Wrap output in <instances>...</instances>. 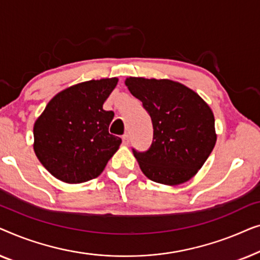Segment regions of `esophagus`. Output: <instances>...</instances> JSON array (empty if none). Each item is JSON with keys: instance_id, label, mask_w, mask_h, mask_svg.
Segmentation results:
<instances>
[{"instance_id": "1", "label": "esophagus", "mask_w": 260, "mask_h": 260, "mask_svg": "<svg viewBox=\"0 0 260 260\" xmlns=\"http://www.w3.org/2000/svg\"><path fill=\"white\" fill-rule=\"evenodd\" d=\"M122 141H123V144H124V145H129V142H130L129 135H127V134L124 135V136L122 137Z\"/></svg>"}]
</instances>
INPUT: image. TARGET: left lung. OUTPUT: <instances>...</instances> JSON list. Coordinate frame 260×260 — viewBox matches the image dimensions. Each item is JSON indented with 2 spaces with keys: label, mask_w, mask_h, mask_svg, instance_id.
<instances>
[{
  "label": "left lung",
  "mask_w": 260,
  "mask_h": 260,
  "mask_svg": "<svg viewBox=\"0 0 260 260\" xmlns=\"http://www.w3.org/2000/svg\"><path fill=\"white\" fill-rule=\"evenodd\" d=\"M125 85L151 117L149 150L133 149L140 168L154 182L177 186L197 175L216 142L209 105L186 85L170 79L129 77Z\"/></svg>",
  "instance_id": "left-lung-1"
}]
</instances>
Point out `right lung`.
Wrapping results in <instances>:
<instances>
[{"label":"right lung","mask_w":260,"mask_h":260,"mask_svg":"<svg viewBox=\"0 0 260 260\" xmlns=\"http://www.w3.org/2000/svg\"><path fill=\"white\" fill-rule=\"evenodd\" d=\"M118 78L88 80L53 97L34 123V152L55 179L83 183L103 173L122 140L109 134L115 116L103 104Z\"/></svg>","instance_id":"add662e5"}]
</instances>
